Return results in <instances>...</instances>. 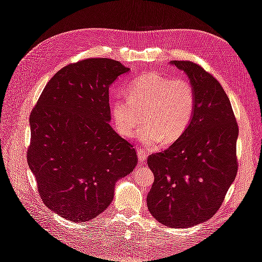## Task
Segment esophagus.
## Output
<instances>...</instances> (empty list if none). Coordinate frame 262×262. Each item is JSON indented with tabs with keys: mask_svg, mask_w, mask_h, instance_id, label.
Here are the masks:
<instances>
[{
	"mask_svg": "<svg viewBox=\"0 0 262 262\" xmlns=\"http://www.w3.org/2000/svg\"><path fill=\"white\" fill-rule=\"evenodd\" d=\"M146 157H147V154L144 152V150H143V149H141V148H138V158H139L140 163H143V162H145Z\"/></svg>",
	"mask_w": 262,
	"mask_h": 262,
	"instance_id": "1",
	"label": "esophagus"
}]
</instances>
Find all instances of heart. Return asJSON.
Listing matches in <instances>:
<instances>
[{"label":"heart","instance_id":"1","mask_svg":"<svg viewBox=\"0 0 262 262\" xmlns=\"http://www.w3.org/2000/svg\"><path fill=\"white\" fill-rule=\"evenodd\" d=\"M129 98L117 96L112 102L115 129L123 138L146 122L138 139L146 146L171 144L191 124L195 110V92L185 78L157 74L139 76L126 87Z\"/></svg>","mask_w":262,"mask_h":262}]
</instances>
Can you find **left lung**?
Returning a JSON list of instances; mask_svg holds the SVG:
<instances>
[{"label":"left lung","mask_w":262,"mask_h":262,"mask_svg":"<svg viewBox=\"0 0 262 262\" xmlns=\"http://www.w3.org/2000/svg\"><path fill=\"white\" fill-rule=\"evenodd\" d=\"M184 71L195 92L191 124L163 152L149 155L154 184L146 198L154 219L172 228L210 220L223 203L237 173L238 125L223 87L190 61H170Z\"/></svg>","instance_id":"obj_1"}]
</instances>
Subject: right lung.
Wrapping results in <instances>:
<instances>
[{
  "label": "right lung",
  "mask_w": 262,
  "mask_h": 262,
  "mask_svg": "<svg viewBox=\"0 0 262 262\" xmlns=\"http://www.w3.org/2000/svg\"><path fill=\"white\" fill-rule=\"evenodd\" d=\"M128 72L106 58L67 66L31 112L28 166L43 203L63 219L98 216L113 202L117 181L138 164L136 149L109 124V87Z\"/></svg>",
  "instance_id": "1"
}]
</instances>
